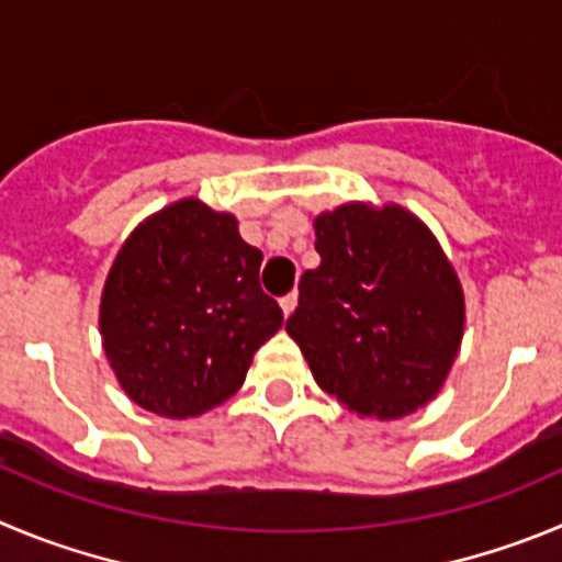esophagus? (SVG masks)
<instances>
[{
    "mask_svg": "<svg viewBox=\"0 0 562 562\" xmlns=\"http://www.w3.org/2000/svg\"><path fill=\"white\" fill-rule=\"evenodd\" d=\"M280 307H282V316H291L293 311H296V293H288V296H282L280 300Z\"/></svg>",
    "mask_w": 562,
    "mask_h": 562,
    "instance_id": "34e87169",
    "label": "esophagus"
}]
</instances>
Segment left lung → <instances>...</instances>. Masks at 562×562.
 <instances>
[{"mask_svg":"<svg viewBox=\"0 0 562 562\" xmlns=\"http://www.w3.org/2000/svg\"><path fill=\"white\" fill-rule=\"evenodd\" d=\"M318 269L300 280L288 336L347 412L401 419L448 381L464 291L434 232L401 204L347 201L313 218Z\"/></svg>","mask_w":562,"mask_h":562,"instance_id":"8db88e82","label":"left lung"}]
</instances>
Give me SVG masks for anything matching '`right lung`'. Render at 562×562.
<instances>
[{
    "label": "right lung",
    "instance_id": "obj_1",
    "mask_svg": "<svg viewBox=\"0 0 562 562\" xmlns=\"http://www.w3.org/2000/svg\"><path fill=\"white\" fill-rule=\"evenodd\" d=\"M260 262L235 215L195 195L134 226L105 277L100 338L136 406L199 417L244 386L255 352L282 327Z\"/></svg>",
    "mask_w": 562,
    "mask_h": 562
}]
</instances>
